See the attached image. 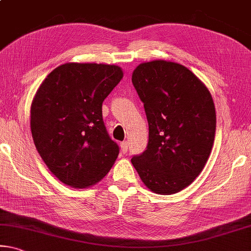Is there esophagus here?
<instances>
[{
    "label": "esophagus",
    "instance_id": "esophagus-1",
    "mask_svg": "<svg viewBox=\"0 0 251 251\" xmlns=\"http://www.w3.org/2000/svg\"><path fill=\"white\" fill-rule=\"evenodd\" d=\"M121 149H122V152L123 153H127V151H128V143L126 141L125 142H122L121 143Z\"/></svg>",
    "mask_w": 251,
    "mask_h": 251
}]
</instances>
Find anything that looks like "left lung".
Listing matches in <instances>:
<instances>
[{
	"mask_svg": "<svg viewBox=\"0 0 251 251\" xmlns=\"http://www.w3.org/2000/svg\"><path fill=\"white\" fill-rule=\"evenodd\" d=\"M132 82L144 104L149 143L132 163L151 191L173 194L203 170L216 134V108L208 88L184 66L141 63Z\"/></svg>",
	"mask_w": 251,
	"mask_h": 251,
	"instance_id": "1",
	"label": "left lung"
}]
</instances>
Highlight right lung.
Wrapping results in <instances>:
<instances>
[{"instance_id":"1","label":"right lung","mask_w":251,"mask_h":251,"mask_svg":"<svg viewBox=\"0 0 251 251\" xmlns=\"http://www.w3.org/2000/svg\"><path fill=\"white\" fill-rule=\"evenodd\" d=\"M122 78L118 66L69 62L39 87L31 133L43 162L65 184H96L116 161L119 146L107 133L101 107Z\"/></svg>"}]
</instances>
